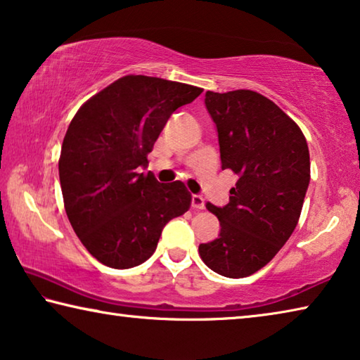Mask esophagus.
<instances>
[{"label":"esophagus","instance_id":"1","mask_svg":"<svg viewBox=\"0 0 360 360\" xmlns=\"http://www.w3.org/2000/svg\"><path fill=\"white\" fill-rule=\"evenodd\" d=\"M191 207L196 209V210L204 209V198L201 196V194H193V196H191Z\"/></svg>","mask_w":360,"mask_h":360}]
</instances>
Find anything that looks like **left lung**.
Returning a JSON list of instances; mask_svg holds the SVG:
<instances>
[{
  "mask_svg": "<svg viewBox=\"0 0 360 360\" xmlns=\"http://www.w3.org/2000/svg\"><path fill=\"white\" fill-rule=\"evenodd\" d=\"M219 132L221 169L239 176L223 207H205L220 221L219 238L199 245L207 266L247 278L273 260L290 238L309 185V150L302 129L262 94L205 92Z\"/></svg>",
  "mask_w": 360,
  "mask_h": 360,
  "instance_id": "8db88e82",
  "label": "left lung"
}]
</instances>
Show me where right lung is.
<instances>
[{
    "label": "right lung",
    "instance_id": "1",
    "mask_svg": "<svg viewBox=\"0 0 360 360\" xmlns=\"http://www.w3.org/2000/svg\"><path fill=\"white\" fill-rule=\"evenodd\" d=\"M201 87L143 75L122 76L78 110L65 134L58 176L65 212L82 245L105 266H139L162 228L191 205L181 181L159 184L148 153L176 108Z\"/></svg>",
    "mask_w": 360,
    "mask_h": 360
}]
</instances>
